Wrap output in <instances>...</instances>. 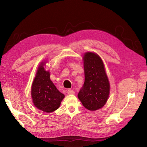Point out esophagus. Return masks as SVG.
<instances>
[{
	"label": "esophagus",
	"mask_w": 147,
	"mask_h": 147,
	"mask_svg": "<svg viewBox=\"0 0 147 147\" xmlns=\"http://www.w3.org/2000/svg\"><path fill=\"white\" fill-rule=\"evenodd\" d=\"M74 90H70V89L67 90V94L68 95H73V94H74Z\"/></svg>",
	"instance_id": "esophagus-1"
}]
</instances>
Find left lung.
<instances>
[{
  "instance_id": "obj_1",
  "label": "left lung",
  "mask_w": 147,
  "mask_h": 147,
  "mask_svg": "<svg viewBox=\"0 0 147 147\" xmlns=\"http://www.w3.org/2000/svg\"><path fill=\"white\" fill-rule=\"evenodd\" d=\"M85 83L78 97L86 109L96 111L107 101L110 84L101 58L95 53L88 52L83 56Z\"/></svg>"
}]
</instances>
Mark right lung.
<instances>
[{
	"mask_svg": "<svg viewBox=\"0 0 147 147\" xmlns=\"http://www.w3.org/2000/svg\"><path fill=\"white\" fill-rule=\"evenodd\" d=\"M45 62L40 64L32 86V97L35 107L45 112H52L60 107L64 98L50 79V73L44 68Z\"/></svg>",
	"mask_w": 147,
	"mask_h": 147,
	"instance_id": "obj_1",
	"label": "right lung"
}]
</instances>
